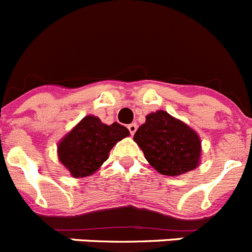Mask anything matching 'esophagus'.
<instances>
[{"label":"esophagus","mask_w":252,"mask_h":252,"mask_svg":"<svg viewBox=\"0 0 252 252\" xmlns=\"http://www.w3.org/2000/svg\"><path fill=\"white\" fill-rule=\"evenodd\" d=\"M127 128H128V131H130L131 135H135V132H136V131H137V125H136V124H131V125H128Z\"/></svg>","instance_id":"esophagus-1"}]
</instances>
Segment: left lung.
Returning a JSON list of instances; mask_svg holds the SVG:
<instances>
[{
  "label": "left lung",
  "instance_id": "1",
  "mask_svg": "<svg viewBox=\"0 0 252 252\" xmlns=\"http://www.w3.org/2000/svg\"><path fill=\"white\" fill-rule=\"evenodd\" d=\"M133 140L160 174L179 176L197 167L201 155L200 137L188 125L165 111L147 115Z\"/></svg>",
  "mask_w": 252,
  "mask_h": 252
}]
</instances>
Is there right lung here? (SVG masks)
Here are the masks:
<instances>
[{
  "label": "right lung",
  "mask_w": 252,
  "mask_h": 252,
  "mask_svg": "<svg viewBox=\"0 0 252 252\" xmlns=\"http://www.w3.org/2000/svg\"><path fill=\"white\" fill-rule=\"evenodd\" d=\"M130 135L122 125H105L98 117L86 116L59 145V158L73 177L94 174L108 158L117 141Z\"/></svg>",
  "instance_id": "right-lung-1"
}]
</instances>
